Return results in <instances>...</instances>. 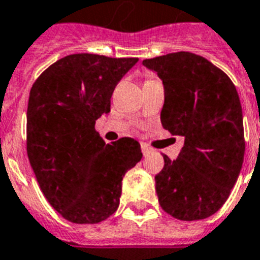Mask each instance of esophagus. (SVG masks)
<instances>
[{
  "mask_svg": "<svg viewBox=\"0 0 260 260\" xmlns=\"http://www.w3.org/2000/svg\"><path fill=\"white\" fill-rule=\"evenodd\" d=\"M140 147H142V152H143V155H147L148 152L151 151V148L148 147L147 144H144V143H142V144H140Z\"/></svg>",
  "mask_w": 260,
  "mask_h": 260,
  "instance_id": "esophagus-1",
  "label": "esophagus"
}]
</instances>
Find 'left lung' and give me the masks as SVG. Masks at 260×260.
Returning a JSON list of instances; mask_svg holds the SVG:
<instances>
[{
    "instance_id": "left-lung-1",
    "label": "left lung",
    "mask_w": 260,
    "mask_h": 260,
    "mask_svg": "<svg viewBox=\"0 0 260 260\" xmlns=\"http://www.w3.org/2000/svg\"><path fill=\"white\" fill-rule=\"evenodd\" d=\"M164 83L162 126L184 136V147L155 176L166 213L181 221L205 219L221 209L240 174L245 142L243 110L226 73L209 59L178 51L143 61Z\"/></svg>"
}]
</instances>
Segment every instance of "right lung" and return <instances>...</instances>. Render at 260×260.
Masks as SVG:
<instances>
[{"instance_id":"add662e5","label":"right lung","mask_w":260,"mask_h":260,"mask_svg":"<svg viewBox=\"0 0 260 260\" xmlns=\"http://www.w3.org/2000/svg\"><path fill=\"white\" fill-rule=\"evenodd\" d=\"M139 58L71 54L38 77L27 109V155L41 191L65 219L98 223L117 210L124 174L142 159L140 144H106L95 121L110 112L117 83Z\"/></svg>"}]
</instances>
